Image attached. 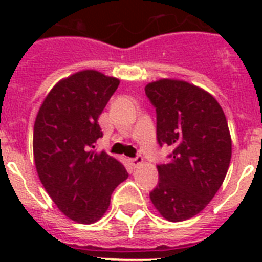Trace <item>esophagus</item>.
Wrapping results in <instances>:
<instances>
[{
	"mask_svg": "<svg viewBox=\"0 0 262 262\" xmlns=\"http://www.w3.org/2000/svg\"><path fill=\"white\" fill-rule=\"evenodd\" d=\"M129 163L133 164L134 168H139V166H140L143 164V157L142 156H136L135 159L129 160Z\"/></svg>",
	"mask_w": 262,
	"mask_h": 262,
	"instance_id": "obj_1",
	"label": "esophagus"
}]
</instances>
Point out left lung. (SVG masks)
Listing matches in <instances>:
<instances>
[{
    "instance_id": "obj_1",
    "label": "left lung",
    "mask_w": 262,
    "mask_h": 262,
    "mask_svg": "<svg viewBox=\"0 0 262 262\" xmlns=\"http://www.w3.org/2000/svg\"><path fill=\"white\" fill-rule=\"evenodd\" d=\"M156 107L157 142L172 148L169 163L157 165L152 203L169 222L200 214L226 178L232 142L223 108L202 88L176 78L145 86Z\"/></svg>"
}]
</instances>
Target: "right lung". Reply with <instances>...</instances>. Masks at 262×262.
Instances as JSON below:
<instances>
[{"label":"right lung","mask_w":262,"mask_h":262,"mask_svg":"<svg viewBox=\"0 0 262 262\" xmlns=\"http://www.w3.org/2000/svg\"><path fill=\"white\" fill-rule=\"evenodd\" d=\"M119 80L85 69L57 82L39 107L34 124V161L41 185L72 221L92 224L110 206L128 173L114 157L96 152L102 138L98 118Z\"/></svg>","instance_id":"add662e5"}]
</instances>
